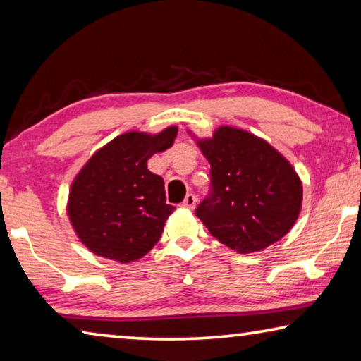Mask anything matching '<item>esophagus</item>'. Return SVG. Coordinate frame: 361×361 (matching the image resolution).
I'll use <instances>...</instances> for the list:
<instances>
[{"label": "esophagus", "mask_w": 361, "mask_h": 361, "mask_svg": "<svg viewBox=\"0 0 361 361\" xmlns=\"http://www.w3.org/2000/svg\"><path fill=\"white\" fill-rule=\"evenodd\" d=\"M195 204H197V197H195L194 194H188L186 195V199L183 200V207H185V209H194L195 207Z\"/></svg>", "instance_id": "1"}]
</instances>
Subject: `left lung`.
I'll return each instance as SVG.
<instances>
[{
	"mask_svg": "<svg viewBox=\"0 0 361 361\" xmlns=\"http://www.w3.org/2000/svg\"><path fill=\"white\" fill-rule=\"evenodd\" d=\"M210 162L212 186L195 209L210 234L239 253L282 239L298 219L302 185L291 164L264 140L219 127L197 142Z\"/></svg>",
	"mask_w": 361,
	"mask_h": 361,
	"instance_id": "obj_1",
	"label": "left lung"
}]
</instances>
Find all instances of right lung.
<instances>
[{
    "mask_svg": "<svg viewBox=\"0 0 361 361\" xmlns=\"http://www.w3.org/2000/svg\"><path fill=\"white\" fill-rule=\"evenodd\" d=\"M176 127L159 135L129 132L90 157L71 185L68 215L90 252L119 262L137 261L161 239L173 205L161 176L146 167L173 145Z\"/></svg>",
    "mask_w": 361,
    "mask_h": 361,
    "instance_id": "add662e5",
    "label": "right lung"
}]
</instances>
